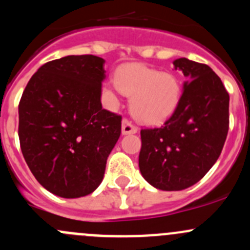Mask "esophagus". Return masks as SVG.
<instances>
[{"instance_id": "34e87169", "label": "esophagus", "mask_w": 250, "mask_h": 250, "mask_svg": "<svg viewBox=\"0 0 250 250\" xmlns=\"http://www.w3.org/2000/svg\"><path fill=\"white\" fill-rule=\"evenodd\" d=\"M138 132V128L130 122L129 120L125 118L122 121V134L127 135V134H135Z\"/></svg>"}]
</instances>
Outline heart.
Listing matches in <instances>:
<instances>
[{
	"label": "heart",
	"mask_w": 250,
	"mask_h": 250,
	"mask_svg": "<svg viewBox=\"0 0 250 250\" xmlns=\"http://www.w3.org/2000/svg\"><path fill=\"white\" fill-rule=\"evenodd\" d=\"M115 82L123 94L132 97L133 116L147 125H158L167 120L180 102L181 87L176 77L143 64L121 66Z\"/></svg>",
	"instance_id": "heart-1"
}]
</instances>
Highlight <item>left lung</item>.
I'll return each instance as SVG.
<instances>
[{"instance_id": "left-lung-1", "label": "left lung", "mask_w": 250, "mask_h": 250, "mask_svg": "<svg viewBox=\"0 0 250 250\" xmlns=\"http://www.w3.org/2000/svg\"><path fill=\"white\" fill-rule=\"evenodd\" d=\"M173 64L188 78L178 107L161 128L140 132L141 175L163 191L198 183L220 156L229 132L230 97L218 75L186 58Z\"/></svg>"}]
</instances>
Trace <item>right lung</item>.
Returning <instances> with one entry per match:
<instances>
[{
    "mask_svg": "<svg viewBox=\"0 0 250 250\" xmlns=\"http://www.w3.org/2000/svg\"><path fill=\"white\" fill-rule=\"evenodd\" d=\"M105 60L67 55L42 65L19 103L22 156L36 180L59 197L92 193L121 135L122 117L103 109Z\"/></svg>",
    "mask_w": 250,
    "mask_h": 250,
    "instance_id": "obj_1",
    "label": "right lung"
}]
</instances>
